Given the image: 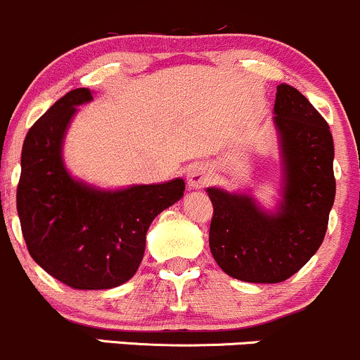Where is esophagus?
I'll list each match as a JSON object with an SVG mask.
<instances>
[{
    "instance_id": "34e87169",
    "label": "esophagus",
    "mask_w": 360,
    "mask_h": 360,
    "mask_svg": "<svg viewBox=\"0 0 360 360\" xmlns=\"http://www.w3.org/2000/svg\"><path fill=\"white\" fill-rule=\"evenodd\" d=\"M211 169L202 163H193L187 172V184L191 188H202L211 181Z\"/></svg>"
}]
</instances>
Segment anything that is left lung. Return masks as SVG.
<instances>
[{
  "mask_svg": "<svg viewBox=\"0 0 360 360\" xmlns=\"http://www.w3.org/2000/svg\"><path fill=\"white\" fill-rule=\"evenodd\" d=\"M274 126L282 163L281 202L267 211L252 193L209 187L214 214L209 246L228 276L276 284L318 252L335 200L333 137L328 124L294 86H277Z\"/></svg>",
  "mask_w": 360,
  "mask_h": 360,
  "instance_id": "left-lung-1",
  "label": "left lung"
}]
</instances>
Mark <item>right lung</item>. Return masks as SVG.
Returning <instances> with one entry per match:
<instances>
[{
    "instance_id": "add662e5",
    "label": "right lung",
    "mask_w": 360,
    "mask_h": 360,
    "mask_svg": "<svg viewBox=\"0 0 360 360\" xmlns=\"http://www.w3.org/2000/svg\"><path fill=\"white\" fill-rule=\"evenodd\" d=\"M88 88L59 98L27 132L17 211L28 253L72 289H112L136 274L146 233L160 212L184 197L185 181L107 191L75 179L63 160L64 136Z\"/></svg>"
}]
</instances>
